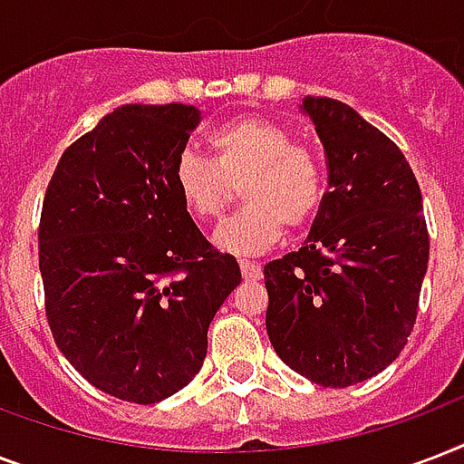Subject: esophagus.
Wrapping results in <instances>:
<instances>
[{
	"label": "esophagus",
	"instance_id": "obj_1",
	"mask_svg": "<svg viewBox=\"0 0 464 464\" xmlns=\"http://www.w3.org/2000/svg\"><path fill=\"white\" fill-rule=\"evenodd\" d=\"M240 275H243V282L253 284L262 279V269L255 262H240Z\"/></svg>",
	"mask_w": 464,
	"mask_h": 464
}]
</instances>
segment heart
<instances>
[{
	"mask_svg": "<svg viewBox=\"0 0 464 464\" xmlns=\"http://www.w3.org/2000/svg\"><path fill=\"white\" fill-rule=\"evenodd\" d=\"M211 160L185 149L173 166V182L185 209L199 221H217L240 185L243 211L214 236L218 250L260 255L289 228L308 226L323 207L324 168L313 149L294 144L282 125L238 118L209 134Z\"/></svg>",
	"mask_w": 464,
	"mask_h": 464,
	"instance_id": "1",
	"label": "heart"
}]
</instances>
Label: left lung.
I'll return each instance as SVG.
<instances>
[{"label": "left lung", "mask_w": 464, "mask_h": 464, "mask_svg": "<svg viewBox=\"0 0 464 464\" xmlns=\"http://www.w3.org/2000/svg\"><path fill=\"white\" fill-rule=\"evenodd\" d=\"M327 159L323 207L296 253L265 267L267 334L323 388L373 378L400 356L429 267L421 189L381 130L334 98L305 96Z\"/></svg>", "instance_id": "1"}]
</instances>
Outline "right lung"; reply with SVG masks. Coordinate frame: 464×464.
Here are the masks:
<instances>
[{
  "label": "right lung",
  "instance_id": "right-lung-1",
  "mask_svg": "<svg viewBox=\"0 0 464 464\" xmlns=\"http://www.w3.org/2000/svg\"><path fill=\"white\" fill-rule=\"evenodd\" d=\"M195 105H122L62 154L40 217L45 313L60 352L108 395L154 404L188 385L240 284L173 182Z\"/></svg>",
  "mask_w": 464,
  "mask_h": 464
}]
</instances>
